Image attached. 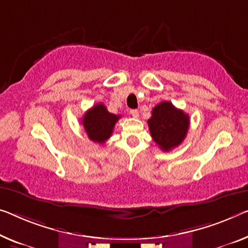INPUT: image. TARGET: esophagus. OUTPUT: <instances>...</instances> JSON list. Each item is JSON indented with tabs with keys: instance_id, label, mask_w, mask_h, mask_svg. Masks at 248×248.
I'll use <instances>...</instances> for the list:
<instances>
[{
	"instance_id": "esophagus-1",
	"label": "esophagus",
	"mask_w": 248,
	"mask_h": 248,
	"mask_svg": "<svg viewBox=\"0 0 248 248\" xmlns=\"http://www.w3.org/2000/svg\"><path fill=\"white\" fill-rule=\"evenodd\" d=\"M130 114L134 118H138L139 117V113H138V110H136V109H132V110H130Z\"/></svg>"
}]
</instances>
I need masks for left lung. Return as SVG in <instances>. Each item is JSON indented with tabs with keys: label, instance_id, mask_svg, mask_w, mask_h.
Wrapping results in <instances>:
<instances>
[{
	"label": "left lung",
	"instance_id": "left-lung-1",
	"mask_svg": "<svg viewBox=\"0 0 248 248\" xmlns=\"http://www.w3.org/2000/svg\"><path fill=\"white\" fill-rule=\"evenodd\" d=\"M150 135L161 150L170 151L186 138L189 116L171 102L162 101L155 107L148 120Z\"/></svg>",
	"mask_w": 248,
	"mask_h": 248
}]
</instances>
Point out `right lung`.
Wrapping results in <instances>:
<instances>
[{"instance_id": "obj_1", "label": "right lung", "mask_w": 248, "mask_h": 248, "mask_svg": "<svg viewBox=\"0 0 248 248\" xmlns=\"http://www.w3.org/2000/svg\"><path fill=\"white\" fill-rule=\"evenodd\" d=\"M121 116L110 113L103 103H98L89 109L82 118V124L89 139L103 143L112 135L114 124Z\"/></svg>"}]
</instances>
